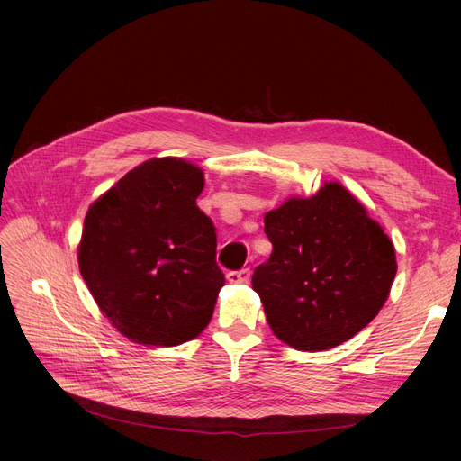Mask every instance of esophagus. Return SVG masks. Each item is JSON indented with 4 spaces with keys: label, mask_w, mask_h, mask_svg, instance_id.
Returning <instances> with one entry per match:
<instances>
[{
    "label": "esophagus",
    "mask_w": 461,
    "mask_h": 461,
    "mask_svg": "<svg viewBox=\"0 0 461 461\" xmlns=\"http://www.w3.org/2000/svg\"><path fill=\"white\" fill-rule=\"evenodd\" d=\"M248 278H249V269L248 267H242L239 271H229V275H227V281L232 283V285L248 283Z\"/></svg>",
    "instance_id": "obj_1"
}]
</instances>
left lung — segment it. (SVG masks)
Instances as JSON below:
<instances>
[{"mask_svg":"<svg viewBox=\"0 0 461 461\" xmlns=\"http://www.w3.org/2000/svg\"><path fill=\"white\" fill-rule=\"evenodd\" d=\"M273 244L252 286L275 337L303 352L350 340L384 305L396 254L379 222L339 183L265 215Z\"/></svg>","mask_w":461,"mask_h":461,"instance_id":"obj_1","label":"left lung"}]
</instances>
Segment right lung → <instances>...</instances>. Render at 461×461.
Returning a JSON list of instances; mask_svg holds the SVG:
<instances>
[{"label": "right lung", "instance_id": "obj_1", "mask_svg": "<svg viewBox=\"0 0 461 461\" xmlns=\"http://www.w3.org/2000/svg\"><path fill=\"white\" fill-rule=\"evenodd\" d=\"M200 167L149 159L95 200L78 267L102 313L129 340L176 346L212 321L225 275L213 221L196 205Z\"/></svg>", "mask_w": 461, "mask_h": 461}]
</instances>
